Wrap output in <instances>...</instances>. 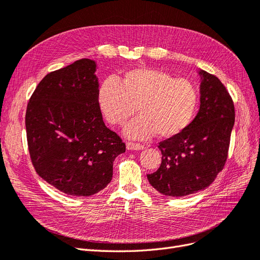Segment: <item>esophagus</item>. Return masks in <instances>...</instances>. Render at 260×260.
Segmentation results:
<instances>
[{
    "mask_svg": "<svg viewBox=\"0 0 260 260\" xmlns=\"http://www.w3.org/2000/svg\"><path fill=\"white\" fill-rule=\"evenodd\" d=\"M126 148H127L128 150H143L145 147H144L143 145L137 144V143H132V142H128L127 144H126Z\"/></svg>",
    "mask_w": 260,
    "mask_h": 260,
    "instance_id": "34e87169",
    "label": "esophagus"
}]
</instances>
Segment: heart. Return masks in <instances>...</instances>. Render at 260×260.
Instances as JSON below:
<instances>
[{
  "label": "heart",
  "mask_w": 260,
  "mask_h": 260,
  "mask_svg": "<svg viewBox=\"0 0 260 260\" xmlns=\"http://www.w3.org/2000/svg\"><path fill=\"white\" fill-rule=\"evenodd\" d=\"M103 115L113 125L124 126L138 112L125 133L129 138L148 139L157 134L170 138L190 123L197 106V91L191 83L154 69L129 70L120 83L108 78L98 92Z\"/></svg>",
  "instance_id": "heart-1"
}]
</instances>
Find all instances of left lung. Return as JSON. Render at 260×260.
Wrapping results in <instances>:
<instances>
[{"mask_svg": "<svg viewBox=\"0 0 260 260\" xmlns=\"http://www.w3.org/2000/svg\"><path fill=\"white\" fill-rule=\"evenodd\" d=\"M200 107L187 127L160 142L162 161L148 181L161 194L183 197L205 189L223 169L235 121L233 100L220 79L203 70Z\"/></svg>", "mask_w": 260, "mask_h": 260, "instance_id": "8db88e82", "label": "left lung"}]
</instances>
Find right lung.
<instances>
[{
  "instance_id": "1",
  "label": "right lung",
  "mask_w": 260,
  "mask_h": 260,
  "mask_svg": "<svg viewBox=\"0 0 260 260\" xmlns=\"http://www.w3.org/2000/svg\"><path fill=\"white\" fill-rule=\"evenodd\" d=\"M97 64L81 58L49 73L28 102L26 133L38 175L72 196H91L112 180L125 144L103 122Z\"/></svg>"
}]
</instances>
